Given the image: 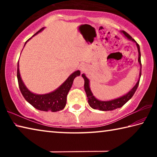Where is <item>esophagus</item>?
<instances>
[{"mask_svg":"<svg viewBox=\"0 0 157 157\" xmlns=\"http://www.w3.org/2000/svg\"><path fill=\"white\" fill-rule=\"evenodd\" d=\"M86 65H81V66H80V70H81L82 71H84L85 70H86Z\"/></svg>","mask_w":157,"mask_h":157,"instance_id":"esophagus-1","label":"esophagus"}]
</instances>
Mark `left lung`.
<instances>
[{
	"label": "left lung",
	"mask_w": 157,
	"mask_h": 157,
	"mask_svg": "<svg viewBox=\"0 0 157 157\" xmlns=\"http://www.w3.org/2000/svg\"><path fill=\"white\" fill-rule=\"evenodd\" d=\"M122 33L124 34V36L127 37L129 39H130V40H132L136 43L138 48V51H139V62L140 63V66H141V62H140V51L139 45L138 44L136 43V41H135L134 39H132V37L130 36L128 33H127L125 31H123ZM139 75H140L139 79L138 80L136 85H135L134 88H133L131 91H129L128 93H127L126 95H124L123 96H122L119 98H117V99L112 100L110 101H100V100H97L96 98L94 96L91 89L89 88V79L85 76L84 74H82V76L84 79V90L85 91H86V96H87V98H88V102L90 105V107H92L93 109H98L100 111H111V110L121 108V107H123L127 101L131 99L133 95H134V93L136 91L138 86H139V84L140 75H141V68H140Z\"/></svg>",
	"instance_id": "1"
}]
</instances>
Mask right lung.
Returning <instances> with one entry per match:
<instances>
[{
    "label": "right lung",
    "mask_w": 157,
    "mask_h": 157,
    "mask_svg": "<svg viewBox=\"0 0 157 157\" xmlns=\"http://www.w3.org/2000/svg\"><path fill=\"white\" fill-rule=\"evenodd\" d=\"M44 28H41L36 34L39 33ZM28 41L25 42V44L27 43ZM79 75H80V71H77L74 72L68 77V79L61 85L59 88L55 90V91L50 93V94L44 95L34 94L29 91L23 84L20 76L18 62L17 79L20 91L26 101H28L31 105H33L34 108H36L38 110L44 111H51L52 112L62 110L66 106L68 93L72 86L74 79Z\"/></svg>",
    "instance_id": "1"
}]
</instances>
